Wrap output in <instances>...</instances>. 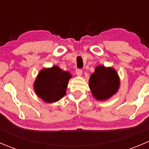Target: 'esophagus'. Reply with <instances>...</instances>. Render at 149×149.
<instances>
[{
  "instance_id": "obj_1",
  "label": "esophagus",
  "mask_w": 149,
  "mask_h": 149,
  "mask_svg": "<svg viewBox=\"0 0 149 149\" xmlns=\"http://www.w3.org/2000/svg\"><path fill=\"white\" fill-rule=\"evenodd\" d=\"M76 73L78 76H81L82 75V70L80 68H76Z\"/></svg>"
}]
</instances>
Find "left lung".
<instances>
[{"label":"left lung","mask_w":149,"mask_h":149,"mask_svg":"<svg viewBox=\"0 0 149 149\" xmlns=\"http://www.w3.org/2000/svg\"><path fill=\"white\" fill-rule=\"evenodd\" d=\"M120 80L115 69L100 65L89 79V88L98 100H107L118 91Z\"/></svg>","instance_id":"left-lung-1"}]
</instances>
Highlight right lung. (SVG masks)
Listing matches in <instances>:
<instances>
[{
	"label": "right lung",
	"instance_id": "obj_1",
	"mask_svg": "<svg viewBox=\"0 0 149 149\" xmlns=\"http://www.w3.org/2000/svg\"><path fill=\"white\" fill-rule=\"evenodd\" d=\"M71 75L58 66L45 68L39 73L34 83V90L46 102H55L64 97Z\"/></svg>",
	"mask_w": 149,
	"mask_h": 149
}]
</instances>
